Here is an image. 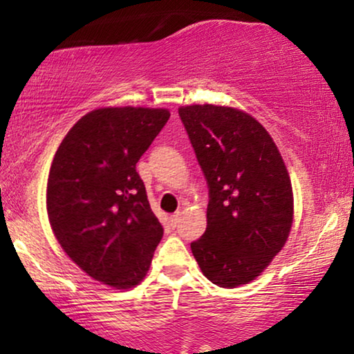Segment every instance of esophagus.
<instances>
[{
    "label": "esophagus",
    "mask_w": 354,
    "mask_h": 354,
    "mask_svg": "<svg viewBox=\"0 0 354 354\" xmlns=\"http://www.w3.org/2000/svg\"><path fill=\"white\" fill-rule=\"evenodd\" d=\"M178 219H180V212H176V214L169 217V224H171V227H177Z\"/></svg>",
    "instance_id": "obj_1"
}]
</instances>
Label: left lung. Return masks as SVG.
Returning a JSON list of instances; mask_svg holds the SVG:
<instances>
[{"label": "left lung", "mask_w": 354, "mask_h": 354, "mask_svg": "<svg viewBox=\"0 0 354 354\" xmlns=\"http://www.w3.org/2000/svg\"><path fill=\"white\" fill-rule=\"evenodd\" d=\"M209 188L207 225L192 253L212 283L254 280L288 239L293 192L287 167L263 125L240 109H178Z\"/></svg>", "instance_id": "8db88e82"}]
</instances>
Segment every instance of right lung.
Listing matches in <instances>:
<instances>
[{"label": "right lung", "instance_id": "1", "mask_svg": "<svg viewBox=\"0 0 354 354\" xmlns=\"http://www.w3.org/2000/svg\"><path fill=\"white\" fill-rule=\"evenodd\" d=\"M169 118L167 109H95L67 132L53 159L51 229L67 256L109 287L142 282L162 239L135 167Z\"/></svg>", "mask_w": 354, "mask_h": 354}]
</instances>
